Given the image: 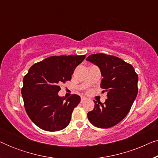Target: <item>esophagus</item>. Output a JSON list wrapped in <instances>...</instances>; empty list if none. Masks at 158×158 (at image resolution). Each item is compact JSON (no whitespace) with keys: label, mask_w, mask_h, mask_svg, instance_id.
<instances>
[{"label":"esophagus","mask_w":158,"mask_h":158,"mask_svg":"<svg viewBox=\"0 0 158 158\" xmlns=\"http://www.w3.org/2000/svg\"><path fill=\"white\" fill-rule=\"evenodd\" d=\"M85 100H86V98H85V97H81V103L84 102V101H85Z\"/></svg>","instance_id":"obj_1"}]
</instances>
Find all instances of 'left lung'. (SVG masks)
I'll return each instance as SVG.
<instances>
[{
	"label": "left lung",
	"mask_w": 158,
	"mask_h": 158,
	"mask_svg": "<svg viewBox=\"0 0 158 158\" xmlns=\"http://www.w3.org/2000/svg\"><path fill=\"white\" fill-rule=\"evenodd\" d=\"M86 60L100 68L103 76L101 88L108 98L103 103L94 101V109L88 113V118L95 127L110 128L130 111L138 92V75L131 64L115 56L93 54Z\"/></svg>",
	"instance_id": "left-lung-1"
}]
</instances>
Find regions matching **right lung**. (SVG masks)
Masks as SVG:
<instances>
[{"mask_svg": "<svg viewBox=\"0 0 158 158\" xmlns=\"http://www.w3.org/2000/svg\"><path fill=\"white\" fill-rule=\"evenodd\" d=\"M85 55L52 56L34 64L23 79L21 88L27 115L43 130H62L69 124L81 97H60V84L70 81L76 67Z\"/></svg>", "mask_w": 158, "mask_h": 158, "instance_id": "1", "label": "right lung"}]
</instances>
